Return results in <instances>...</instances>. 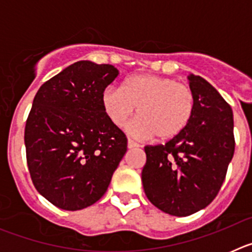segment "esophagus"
Returning <instances> with one entry per match:
<instances>
[{
	"instance_id": "obj_1",
	"label": "esophagus",
	"mask_w": 252,
	"mask_h": 252,
	"mask_svg": "<svg viewBox=\"0 0 252 252\" xmlns=\"http://www.w3.org/2000/svg\"><path fill=\"white\" fill-rule=\"evenodd\" d=\"M127 148H128V149H135V148H140V145H139V144H137V142L133 141V140L128 139V141H127Z\"/></svg>"
}]
</instances>
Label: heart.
<instances>
[{"label":"heart","mask_w":252,"mask_h":252,"mask_svg":"<svg viewBox=\"0 0 252 252\" xmlns=\"http://www.w3.org/2000/svg\"><path fill=\"white\" fill-rule=\"evenodd\" d=\"M102 107L115 126L122 127L137 107L140 119L130 131L141 137L155 136L160 141L178 136L192 120L195 98L188 84L155 74L127 78L122 88L107 87Z\"/></svg>","instance_id":"heart-1"}]
</instances>
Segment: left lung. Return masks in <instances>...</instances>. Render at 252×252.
<instances>
[{
	"label": "left lung",
	"mask_w": 252,
	"mask_h": 252,
	"mask_svg": "<svg viewBox=\"0 0 252 252\" xmlns=\"http://www.w3.org/2000/svg\"><path fill=\"white\" fill-rule=\"evenodd\" d=\"M194 93L192 120L165 145L145 146L141 179L149 201L171 216L206 208L218 194L235 153L231 106L199 75L188 77Z\"/></svg>",
	"instance_id": "left-lung-1"
}]
</instances>
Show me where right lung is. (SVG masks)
<instances>
[{"label": "right lung", "instance_id": "right-lung-1", "mask_svg": "<svg viewBox=\"0 0 252 252\" xmlns=\"http://www.w3.org/2000/svg\"><path fill=\"white\" fill-rule=\"evenodd\" d=\"M119 75L110 64L81 60L40 87L26 120V160L37 192L55 207L78 211L106 193L127 150L110 121L102 93Z\"/></svg>", "mask_w": 252, "mask_h": 252}]
</instances>
